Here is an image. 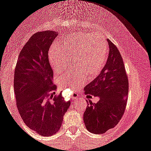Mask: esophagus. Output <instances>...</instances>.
Segmentation results:
<instances>
[{"mask_svg":"<svg viewBox=\"0 0 151 151\" xmlns=\"http://www.w3.org/2000/svg\"><path fill=\"white\" fill-rule=\"evenodd\" d=\"M78 97H79V96H78V93H75V94L73 96V98H72V99H73V100H76V99H78Z\"/></svg>","mask_w":151,"mask_h":151,"instance_id":"1","label":"esophagus"}]
</instances>
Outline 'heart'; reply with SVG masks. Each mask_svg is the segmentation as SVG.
Segmentation results:
<instances>
[{"mask_svg": "<svg viewBox=\"0 0 151 151\" xmlns=\"http://www.w3.org/2000/svg\"><path fill=\"white\" fill-rule=\"evenodd\" d=\"M72 58L76 66L58 78V84L77 89L88 76L93 78L101 73L108 58V46L99 35L81 32L66 37L61 44H53L49 51L50 64L57 73L70 67Z\"/></svg>", "mask_w": 151, "mask_h": 151, "instance_id": "b5f03b06", "label": "heart"}]
</instances>
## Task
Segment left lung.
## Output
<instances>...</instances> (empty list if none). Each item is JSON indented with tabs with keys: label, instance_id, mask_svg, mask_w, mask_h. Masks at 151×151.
I'll list each match as a JSON object with an SVG mask.
<instances>
[{
	"label": "left lung",
	"instance_id": "8db88e82",
	"mask_svg": "<svg viewBox=\"0 0 151 151\" xmlns=\"http://www.w3.org/2000/svg\"><path fill=\"white\" fill-rule=\"evenodd\" d=\"M110 52L107 64L98 77L84 87L86 95L99 96L93 104L87 102L84 122L87 130L101 134L113 128L122 118L128 94V77L120 52L110 40H107Z\"/></svg>",
	"mask_w": 151,
	"mask_h": 151
}]
</instances>
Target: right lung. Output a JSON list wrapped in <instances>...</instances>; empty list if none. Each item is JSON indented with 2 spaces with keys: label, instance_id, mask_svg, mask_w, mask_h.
I'll return each mask as SVG.
<instances>
[{
  "label": "right lung",
  "instance_id": "1",
  "mask_svg": "<svg viewBox=\"0 0 151 151\" xmlns=\"http://www.w3.org/2000/svg\"><path fill=\"white\" fill-rule=\"evenodd\" d=\"M58 34L42 31L34 34L21 50L14 77L17 107L31 130L52 136L61 128L63 117L70 107L62 93H56L48 52Z\"/></svg>",
  "mask_w": 151,
  "mask_h": 151
}]
</instances>
